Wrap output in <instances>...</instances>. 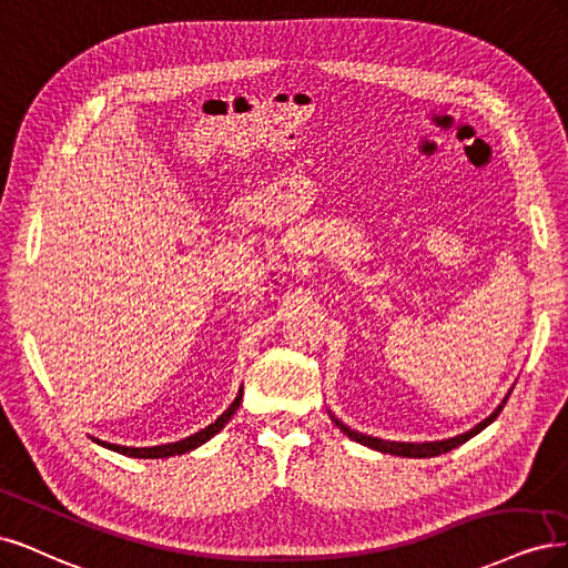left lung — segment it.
<instances>
[{
  "label": "left lung",
  "mask_w": 568,
  "mask_h": 568,
  "mask_svg": "<svg viewBox=\"0 0 568 568\" xmlns=\"http://www.w3.org/2000/svg\"><path fill=\"white\" fill-rule=\"evenodd\" d=\"M515 389V387H511ZM507 398H509V392H507V396L503 398V404L493 410L486 419H481V423L477 425V427H471L469 432H465V434H457V436H450V438H442V442H423V444H410V442H387V438H377V436H368V434H363V432H356V429H352V427H346L342 419H337L331 410V417H333V423L352 438V442H356V444H361V446H368V448H373V450H379V453H389V455H398V457H436V455H442V453H448V450H453V448H457V446H463L465 442H469L471 436H477L479 432H484L493 419H496L498 415H500V410L505 408V404H507Z\"/></svg>",
  "instance_id": "left-lung-1"
}]
</instances>
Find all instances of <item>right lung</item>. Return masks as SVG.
<instances>
[{
    "label": "right lung",
    "instance_id": "right-lung-1",
    "mask_svg": "<svg viewBox=\"0 0 568 568\" xmlns=\"http://www.w3.org/2000/svg\"><path fill=\"white\" fill-rule=\"evenodd\" d=\"M241 398H243V389L237 392L233 404L219 415L212 425H207L205 429H200L186 438H181V442H174V444H164V446H149V448H134V446H118V444H108V442H101V438H94V442L108 450H115L120 455H126V457H143V460H160V457H172V455H181V453H189L197 446H203L205 442H210V438L214 434H219L224 429V425L231 419V415L237 410V406H241Z\"/></svg>",
    "mask_w": 568,
    "mask_h": 568
}]
</instances>
